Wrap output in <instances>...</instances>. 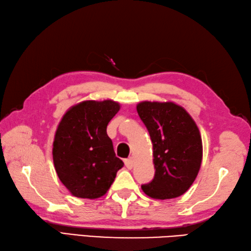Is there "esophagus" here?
Here are the masks:
<instances>
[{
	"label": "esophagus",
	"mask_w": 251,
	"mask_h": 251,
	"mask_svg": "<svg viewBox=\"0 0 251 251\" xmlns=\"http://www.w3.org/2000/svg\"><path fill=\"white\" fill-rule=\"evenodd\" d=\"M124 162H125V166H126L128 169H132V168H133V159H132V158H128V159H126Z\"/></svg>",
	"instance_id": "34e87169"
}]
</instances>
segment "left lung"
<instances>
[{
	"mask_svg": "<svg viewBox=\"0 0 251 251\" xmlns=\"http://www.w3.org/2000/svg\"><path fill=\"white\" fill-rule=\"evenodd\" d=\"M140 119L153 143L155 176L141 186L155 199H173L189 189L199 173L202 139L195 121L178 104L142 101L137 104Z\"/></svg>",
	"mask_w": 251,
	"mask_h": 251,
	"instance_id": "obj_1",
	"label": "left lung"
}]
</instances>
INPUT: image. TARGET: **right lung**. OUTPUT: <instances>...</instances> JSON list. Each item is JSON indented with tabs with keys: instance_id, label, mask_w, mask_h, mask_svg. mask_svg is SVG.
Listing matches in <instances>:
<instances>
[{
	"instance_id": "obj_1",
	"label": "right lung",
	"mask_w": 251,
	"mask_h": 251,
	"mask_svg": "<svg viewBox=\"0 0 251 251\" xmlns=\"http://www.w3.org/2000/svg\"><path fill=\"white\" fill-rule=\"evenodd\" d=\"M113 100H85L63 115L52 156L57 176L75 197L97 199L110 188L124 162L115 156L107 126L119 112Z\"/></svg>"
}]
</instances>
